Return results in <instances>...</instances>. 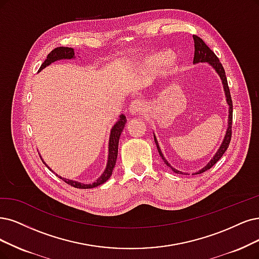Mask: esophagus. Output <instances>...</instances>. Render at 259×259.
Wrapping results in <instances>:
<instances>
[{
	"label": "esophagus",
	"instance_id": "esophagus-1",
	"mask_svg": "<svg viewBox=\"0 0 259 259\" xmlns=\"http://www.w3.org/2000/svg\"><path fill=\"white\" fill-rule=\"evenodd\" d=\"M144 110H145L144 102H143L142 100H139V99L133 100L130 104V107H129V113L131 115H138Z\"/></svg>",
	"mask_w": 259,
	"mask_h": 259
}]
</instances>
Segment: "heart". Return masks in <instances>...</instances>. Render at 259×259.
I'll return each mask as SVG.
<instances>
[{
	"label": "heart",
	"mask_w": 259,
	"mask_h": 259,
	"mask_svg": "<svg viewBox=\"0 0 259 259\" xmlns=\"http://www.w3.org/2000/svg\"><path fill=\"white\" fill-rule=\"evenodd\" d=\"M166 55H167V56H169V55H170V54H169V53H167V54H166ZM150 65H154V64H150Z\"/></svg>",
	"instance_id": "b5f03b06"
}]
</instances>
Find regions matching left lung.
<instances>
[{
    "label": "left lung",
    "mask_w": 259,
    "mask_h": 259,
    "mask_svg": "<svg viewBox=\"0 0 259 259\" xmlns=\"http://www.w3.org/2000/svg\"><path fill=\"white\" fill-rule=\"evenodd\" d=\"M193 39H194V59H193V63L194 64H197V63H208L210 66H212V68L217 71V73L220 75V78H221L222 80V83H223V89H224V92H225V96H226V101H227V104H228V127H227V131L225 133V137H224V140L222 142L221 146H220V148L218 149L217 154L214 155V157L210 160V162H208V164L203 167L200 170L196 171V174H202L204 173V171L208 170L209 168H211L217 162L222 158V156L224 155V152L226 151V149L228 148L229 146V143H231V139H232V122H233V101H232V97H231V92H229V88H228V84H227V79H226V74H225V70L223 68L222 64L220 63V60L218 59V56L214 54V52L210 49V48L204 42V40L202 39V38H199L198 36L194 35L193 36ZM155 138V142H156V145H157V148H158V151L159 154L161 156V158L164 160V162L166 163V165L168 167H170L171 169H173L174 173L176 174H183V175H188L187 173H183V171L180 170H177L176 168H174L173 166H171L168 162L165 160L164 156L162 155V151L159 147V144H158V141L156 139V137L154 136Z\"/></svg>",
    "instance_id": "obj_1"
}]
</instances>
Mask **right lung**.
Segmentation results:
<instances>
[{"instance_id": "add662e5", "label": "right lung", "mask_w": 259, "mask_h": 259, "mask_svg": "<svg viewBox=\"0 0 259 259\" xmlns=\"http://www.w3.org/2000/svg\"><path fill=\"white\" fill-rule=\"evenodd\" d=\"M70 59H74V51H73L72 48L57 47V48H55L54 50H52L49 54H48L47 60L41 64L40 68H39V70H38V71L42 70L44 68H46L47 66H49L50 64H52L55 61L70 60ZM124 124H126V116H124V115H120L119 119L116 121V123H115L114 126H113V128L111 129L110 140H109V157H108L107 167H105L102 175L97 180H96L95 183H93L92 185H84V184L79 183V181H73V180H70V179H65V178H62L61 176H60V178L63 179L65 183L68 184L69 186H72L74 188H79V189H91V188L98 187V186L104 184L105 181H107L111 177L113 168L115 166V163H116L117 154H118L119 137L121 135ZM44 163H45V162H44ZM46 166H48V165L46 164ZM48 168H50V167H48Z\"/></svg>"}]
</instances>
